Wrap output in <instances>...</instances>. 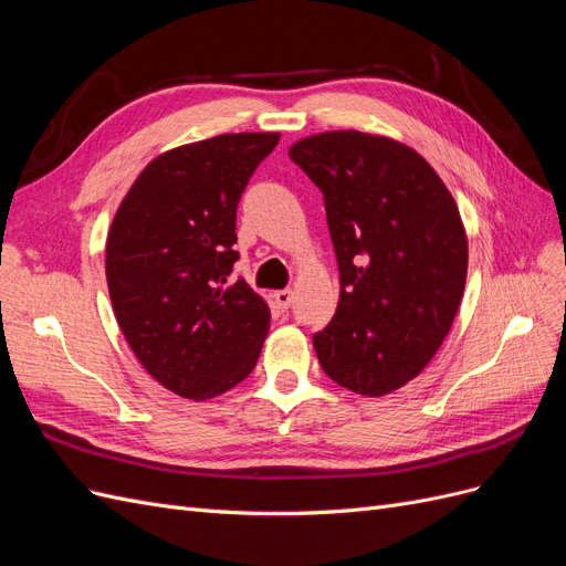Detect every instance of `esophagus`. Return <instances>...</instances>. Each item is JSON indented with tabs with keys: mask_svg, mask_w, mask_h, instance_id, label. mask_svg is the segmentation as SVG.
I'll list each match as a JSON object with an SVG mask.
<instances>
[{
	"mask_svg": "<svg viewBox=\"0 0 566 566\" xmlns=\"http://www.w3.org/2000/svg\"><path fill=\"white\" fill-rule=\"evenodd\" d=\"M273 302H276V306L281 312H285L290 304H293V290H276V293H273Z\"/></svg>",
	"mask_w": 566,
	"mask_h": 566,
	"instance_id": "1",
	"label": "esophagus"
}]
</instances>
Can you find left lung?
I'll list each match as a JSON object with an SVG mask.
<instances>
[{
  "label": "left lung",
  "mask_w": 566,
  "mask_h": 566,
  "mask_svg": "<svg viewBox=\"0 0 566 566\" xmlns=\"http://www.w3.org/2000/svg\"><path fill=\"white\" fill-rule=\"evenodd\" d=\"M290 158L323 193L339 269L335 316L314 335L337 385L385 397L432 361L468 279V235L449 188L418 150L337 129Z\"/></svg>",
  "instance_id": "left-lung-1"
}]
</instances>
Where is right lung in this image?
I'll return each mask as SVG.
<instances>
[{"label": "right lung", "instance_id": "add662e5", "mask_svg": "<svg viewBox=\"0 0 566 566\" xmlns=\"http://www.w3.org/2000/svg\"><path fill=\"white\" fill-rule=\"evenodd\" d=\"M279 132L219 134L150 160L119 202L106 281L127 345L165 389L205 401L252 373L269 306L238 279L235 210Z\"/></svg>", "mask_w": 566, "mask_h": 566}]
</instances>
